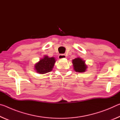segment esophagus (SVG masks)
Returning <instances> with one entry per match:
<instances>
[{
	"label": "esophagus",
	"mask_w": 120,
	"mask_h": 120,
	"mask_svg": "<svg viewBox=\"0 0 120 120\" xmlns=\"http://www.w3.org/2000/svg\"><path fill=\"white\" fill-rule=\"evenodd\" d=\"M58 58H59V59L62 60V59H64L66 58V55H65V54H59V55Z\"/></svg>",
	"instance_id": "obj_1"
}]
</instances>
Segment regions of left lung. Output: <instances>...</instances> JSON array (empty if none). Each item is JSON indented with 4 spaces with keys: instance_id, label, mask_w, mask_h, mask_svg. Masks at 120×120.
Returning a JSON list of instances; mask_svg holds the SVG:
<instances>
[{
    "instance_id": "8db88e82",
    "label": "left lung",
    "mask_w": 120,
    "mask_h": 120,
    "mask_svg": "<svg viewBox=\"0 0 120 120\" xmlns=\"http://www.w3.org/2000/svg\"><path fill=\"white\" fill-rule=\"evenodd\" d=\"M73 67L75 71L78 72H84L86 71L87 65L85 64V61L82 58L78 57L72 60Z\"/></svg>"
}]
</instances>
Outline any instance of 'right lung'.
I'll use <instances>...</instances> for the list:
<instances>
[{"label": "right lung", "mask_w": 120, "mask_h": 120, "mask_svg": "<svg viewBox=\"0 0 120 120\" xmlns=\"http://www.w3.org/2000/svg\"><path fill=\"white\" fill-rule=\"evenodd\" d=\"M56 61L54 57L50 58L47 56H44L43 58L41 59L34 66V69L36 72L40 74H44L49 72L52 70Z\"/></svg>", "instance_id": "1"}]
</instances>
